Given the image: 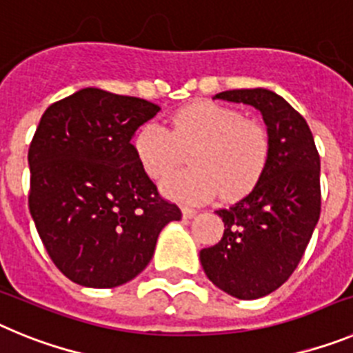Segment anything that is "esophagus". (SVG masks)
<instances>
[{
	"instance_id": "esophagus-1",
	"label": "esophagus",
	"mask_w": 353,
	"mask_h": 353,
	"mask_svg": "<svg viewBox=\"0 0 353 353\" xmlns=\"http://www.w3.org/2000/svg\"><path fill=\"white\" fill-rule=\"evenodd\" d=\"M180 210H182V217H183V219H191V217H194V215H196L194 208L182 207V208H180Z\"/></svg>"
}]
</instances>
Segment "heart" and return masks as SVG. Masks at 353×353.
<instances>
[{
    "label": "heart",
    "mask_w": 353,
    "mask_h": 353,
    "mask_svg": "<svg viewBox=\"0 0 353 353\" xmlns=\"http://www.w3.org/2000/svg\"><path fill=\"white\" fill-rule=\"evenodd\" d=\"M134 152L152 180L166 179L189 154V170L162 183V192L185 203L224 201L244 196L261 176L269 159V134L239 109L196 101L171 117L170 127L150 121L134 139Z\"/></svg>",
    "instance_id": "heart-1"
}]
</instances>
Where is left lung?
Here are the masks:
<instances>
[{
	"mask_svg": "<svg viewBox=\"0 0 353 353\" xmlns=\"http://www.w3.org/2000/svg\"><path fill=\"white\" fill-rule=\"evenodd\" d=\"M215 99L254 105L269 132V159L251 192L219 208L223 239L199 260L217 288L242 301L288 281L310 244L320 210V155L304 117L270 90H228Z\"/></svg>",
	"mask_w": 353,
	"mask_h": 353,
	"instance_id": "8db88e82",
	"label": "left lung"
}]
</instances>
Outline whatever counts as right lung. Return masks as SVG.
<instances>
[{"mask_svg": "<svg viewBox=\"0 0 353 353\" xmlns=\"http://www.w3.org/2000/svg\"><path fill=\"white\" fill-rule=\"evenodd\" d=\"M159 111L138 97L84 88L40 118L28 152V205L52 263L77 285L134 279L162 228L182 217L134 152L132 136Z\"/></svg>", "mask_w": 353, "mask_h": 353, "instance_id": "right-lung-1", "label": "right lung"}]
</instances>
